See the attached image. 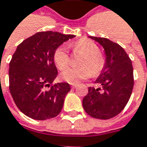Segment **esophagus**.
<instances>
[{
  "instance_id": "1",
  "label": "esophagus",
  "mask_w": 147,
  "mask_h": 147,
  "mask_svg": "<svg viewBox=\"0 0 147 147\" xmlns=\"http://www.w3.org/2000/svg\"><path fill=\"white\" fill-rule=\"evenodd\" d=\"M76 87H77L76 84H71V88H76Z\"/></svg>"
}]
</instances>
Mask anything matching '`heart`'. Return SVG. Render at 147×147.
Segmentation results:
<instances>
[{
    "mask_svg": "<svg viewBox=\"0 0 147 147\" xmlns=\"http://www.w3.org/2000/svg\"><path fill=\"white\" fill-rule=\"evenodd\" d=\"M72 47L75 52L84 54L80 64L82 67H68L65 69L61 72V77L64 81L71 84H76L81 80L88 78L92 73L97 75L102 71L105 60L99 53L100 49L94 42L88 39H81L72 45ZM53 60L56 66L60 70L68 65L70 58L65 46H60L55 50Z\"/></svg>",
    "mask_w": 147,
    "mask_h": 147,
    "instance_id": "obj_1",
    "label": "heart"
}]
</instances>
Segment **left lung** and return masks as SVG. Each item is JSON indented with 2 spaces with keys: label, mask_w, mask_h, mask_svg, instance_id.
<instances>
[{
  "label": "left lung",
  "mask_w": 147,
  "mask_h": 147,
  "mask_svg": "<svg viewBox=\"0 0 147 147\" xmlns=\"http://www.w3.org/2000/svg\"><path fill=\"white\" fill-rule=\"evenodd\" d=\"M89 38L104 48L105 60L101 72L95 80L101 88L89 87L88 94L82 100V106L92 117L110 119L123 110L132 94V61L125 50L117 43L107 38Z\"/></svg>",
  "instance_id": "left-lung-1"
}]
</instances>
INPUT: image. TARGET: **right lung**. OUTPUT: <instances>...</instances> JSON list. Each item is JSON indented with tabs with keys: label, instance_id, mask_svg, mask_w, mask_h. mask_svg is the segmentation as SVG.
Here are the masks:
<instances>
[{
	"label": "right lung",
	"instance_id": "obj_1",
	"mask_svg": "<svg viewBox=\"0 0 147 147\" xmlns=\"http://www.w3.org/2000/svg\"><path fill=\"white\" fill-rule=\"evenodd\" d=\"M73 37L38 32L18 46L9 64V89L17 107L27 117L46 120L60 113L71 87L66 82L51 85L58 76L53 53Z\"/></svg>",
	"mask_w": 147,
	"mask_h": 147
}]
</instances>
